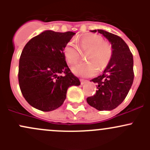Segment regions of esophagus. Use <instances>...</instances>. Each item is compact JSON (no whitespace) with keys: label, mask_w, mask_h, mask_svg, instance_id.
<instances>
[{"label":"esophagus","mask_w":150,"mask_h":150,"mask_svg":"<svg viewBox=\"0 0 150 150\" xmlns=\"http://www.w3.org/2000/svg\"><path fill=\"white\" fill-rule=\"evenodd\" d=\"M87 82H88V81H86V80L81 79V84H82V85L86 83H87Z\"/></svg>","instance_id":"34e87169"}]
</instances>
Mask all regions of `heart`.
<instances>
[{"label": "heart", "instance_id": "heart-1", "mask_svg": "<svg viewBox=\"0 0 150 150\" xmlns=\"http://www.w3.org/2000/svg\"><path fill=\"white\" fill-rule=\"evenodd\" d=\"M88 53L86 55L87 61L80 62L72 67L75 75L83 77L93 76L99 69H102L110 62L112 57V48L101 36L89 35L83 38L79 41V47L71 40L64 48V55L69 64H74L81 57V52Z\"/></svg>", "mask_w": 150, "mask_h": 150}]
</instances>
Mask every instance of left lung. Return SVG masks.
I'll return each instance as SVG.
<instances>
[{"instance_id": "1", "label": "left lung", "mask_w": 150, "mask_h": 150, "mask_svg": "<svg viewBox=\"0 0 150 150\" xmlns=\"http://www.w3.org/2000/svg\"><path fill=\"white\" fill-rule=\"evenodd\" d=\"M102 34L112 47V57L103 73L90 81L96 83V94L88 97V104L99 111L114 110L123 102L134 81V59L125 42L104 30H91Z\"/></svg>"}]
</instances>
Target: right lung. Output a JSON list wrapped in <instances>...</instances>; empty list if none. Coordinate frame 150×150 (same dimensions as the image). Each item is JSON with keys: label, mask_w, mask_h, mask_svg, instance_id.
<instances>
[{"label": "right lung", "mask_w": 150, "mask_h": 150, "mask_svg": "<svg viewBox=\"0 0 150 150\" xmlns=\"http://www.w3.org/2000/svg\"><path fill=\"white\" fill-rule=\"evenodd\" d=\"M73 32L45 30L25 45L19 64V83L32 107L49 112L62 105L68 88L81 82L67 64L64 48Z\"/></svg>", "instance_id": "obj_1"}]
</instances>
